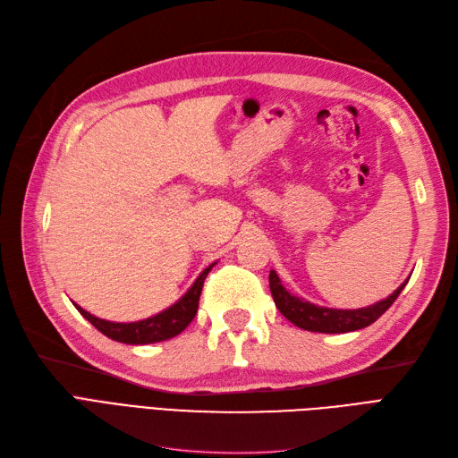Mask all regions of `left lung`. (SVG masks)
<instances>
[{"label":"left lung","instance_id":"obj_1","mask_svg":"<svg viewBox=\"0 0 458 458\" xmlns=\"http://www.w3.org/2000/svg\"><path fill=\"white\" fill-rule=\"evenodd\" d=\"M407 283L409 279L386 300L372 303L369 308L332 310V308L315 306V303L306 301L303 298L293 296L283 286L279 275L275 271L269 273V288H271L276 310H279L293 325L310 332H325V335H340V332H352V330H359L372 325L387 308L392 306Z\"/></svg>","mask_w":458,"mask_h":458}]
</instances>
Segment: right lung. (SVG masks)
Returning <instances> with one entry per match:
<instances>
[{
  "label": "right lung",
  "mask_w": 458,
  "mask_h": 458,
  "mask_svg": "<svg viewBox=\"0 0 458 458\" xmlns=\"http://www.w3.org/2000/svg\"><path fill=\"white\" fill-rule=\"evenodd\" d=\"M214 266L216 263L208 266L199 275V279L192 283V286L187 290L185 296H182V300H177L174 306L157 313L155 317L143 318V321H135V323L105 321V318L95 317L89 311H86L84 308H80L78 303H74V301L72 303H74V308L81 315H84L97 330L103 332L105 336H108L114 342L141 345V344H155V342H162V340H170V338L177 336L179 332H183L192 318H195L197 310H199L200 293L204 286V279H206V275L212 271Z\"/></svg>",
  "instance_id": "obj_1"
}]
</instances>
